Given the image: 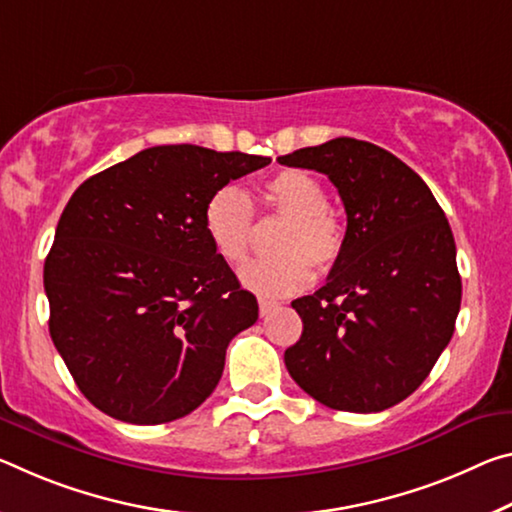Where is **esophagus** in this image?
<instances>
[{
    "label": "esophagus",
    "instance_id": "obj_1",
    "mask_svg": "<svg viewBox=\"0 0 512 512\" xmlns=\"http://www.w3.org/2000/svg\"><path fill=\"white\" fill-rule=\"evenodd\" d=\"M273 310H278V303H273V300H266V298H259V314L269 316Z\"/></svg>",
    "mask_w": 512,
    "mask_h": 512
}]
</instances>
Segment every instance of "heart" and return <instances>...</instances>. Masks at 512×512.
<instances>
[{
    "mask_svg": "<svg viewBox=\"0 0 512 512\" xmlns=\"http://www.w3.org/2000/svg\"><path fill=\"white\" fill-rule=\"evenodd\" d=\"M259 207L285 216L275 239V257L259 259L241 271L243 287L262 298L296 296L314 282V266L330 271L344 255L346 227L328 207V191L319 177L300 168L271 175L259 189ZM255 209L248 193L225 184L212 191L202 209V227L214 253L230 266L250 255Z\"/></svg>",
    "mask_w": 512,
    "mask_h": 512,
    "instance_id": "b5f03b06",
    "label": "heart"
}]
</instances>
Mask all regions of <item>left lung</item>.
<instances>
[{
  "instance_id": "8db88e82",
  "label": "left lung",
  "mask_w": 512,
  "mask_h": 512,
  "mask_svg": "<svg viewBox=\"0 0 512 512\" xmlns=\"http://www.w3.org/2000/svg\"><path fill=\"white\" fill-rule=\"evenodd\" d=\"M278 161L328 175L346 209L342 259L291 303L303 335L285 351L289 376L332 410L392 408L424 383L456 328L449 221L415 170L373 143L342 136Z\"/></svg>"
}]
</instances>
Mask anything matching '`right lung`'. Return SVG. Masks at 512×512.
<instances>
[{
  "label": "right lung",
  "instance_id": "right-lung-1",
  "mask_svg": "<svg viewBox=\"0 0 512 512\" xmlns=\"http://www.w3.org/2000/svg\"><path fill=\"white\" fill-rule=\"evenodd\" d=\"M269 157L157 145L79 186L45 259L50 335L81 394L127 424L180 419L214 392L257 298L214 253L202 209Z\"/></svg>",
  "mask_w": 512,
  "mask_h": 512
}]
</instances>
